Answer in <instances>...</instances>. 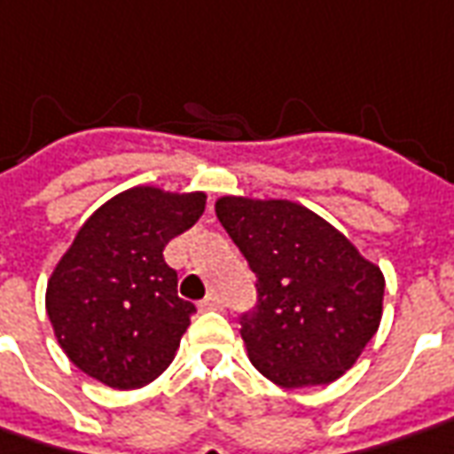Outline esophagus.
I'll return each mask as SVG.
<instances>
[{"label":"esophagus","instance_id":"obj_1","mask_svg":"<svg viewBox=\"0 0 454 454\" xmlns=\"http://www.w3.org/2000/svg\"><path fill=\"white\" fill-rule=\"evenodd\" d=\"M218 308H221V298H218L215 293L206 295L201 301V310H218Z\"/></svg>","mask_w":454,"mask_h":454}]
</instances>
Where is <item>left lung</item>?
<instances>
[{"label": "left lung", "mask_w": 454, "mask_h": 454, "mask_svg": "<svg viewBox=\"0 0 454 454\" xmlns=\"http://www.w3.org/2000/svg\"><path fill=\"white\" fill-rule=\"evenodd\" d=\"M215 215L255 273L258 301L239 317L253 365L280 387L338 380L378 333L380 268L298 203L226 196Z\"/></svg>", "instance_id": "left-lung-1"}]
</instances>
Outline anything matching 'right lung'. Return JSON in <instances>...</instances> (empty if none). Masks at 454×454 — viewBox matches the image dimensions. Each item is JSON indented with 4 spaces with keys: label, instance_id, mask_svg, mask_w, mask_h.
<instances>
[{
    "label": "right lung",
    "instance_id": "add662e5",
    "mask_svg": "<svg viewBox=\"0 0 454 454\" xmlns=\"http://www.w3.org/2000/svg\"><path fill=\"white\" fill-rule=\"evenodd\" d=\"M203 193L129 188L79 228L46 286V313L61 350L116 390L156 380L196 305L178 298L163 248L201 218Z\"/></svg>",
    "mask_w": 454,
    "mask_h": 454
}]
</instances>
